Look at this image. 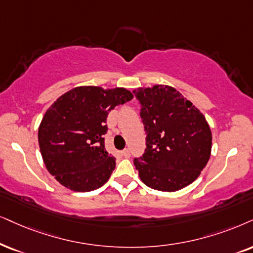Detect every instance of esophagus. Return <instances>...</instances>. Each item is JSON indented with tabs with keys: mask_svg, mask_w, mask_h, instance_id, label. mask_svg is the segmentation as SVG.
<instances>
[{
	"mask_svg": "<svg viewBox=\"0 0 253 253\" xmlns=\"http://www.w3.org/2000/svg\"><path fill=\"white\" fill-rule=\"evenodd\" d=\"M121 155L124 156V158H126V159H128L129 156H130V150L128 149V148H126V149H124L123 152H121Z\"/></svg>",
	"mask_w": 253,
	"mask_h": 253,
	"instance_id": "obj_1",
	"label": "esophagus"
}]
</instances>
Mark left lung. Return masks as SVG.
Returning a JSON list of instances; mask_svg holds the SVG:
<instances>
[{
    "label": "left lung",
    "instance_id": "left-lung-1",
    "mask_svg": "<svg viewBox=\"0 0 253 253\" xmlns=\"http://www.w3.org/2000/svg\"><path fill=\"white\" fill-rule=\"evenodd\" d=\"M133 93L141 104L147 134L145 153L134 159L141 181L169 193L193 183L211 154L212 135L206 118L171 86L140 87Z\"/></svg>",
    "mask_w": 253,
    "mask_h": 253
}]
</instances>
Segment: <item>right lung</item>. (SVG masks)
I'll return each instance as SVG.
<instances>
[{"label": "right lung", "instance_id": "right-lung-1", "mask_svg": "<svg viewBox=\"0 0 253 253\" xmlns=\"http://www.w3.org/2000/svg\"><path fill=\"white\" fill-rule=\"evenodd\" d=\"M132 99L124 87L78 86L51 105L38 128V143L46 169L60 184L85 193L106 183L116 168L103 137L107 116Z\"/></svg>", "mask_w": 253, "mask_h": 253}]
</instances>
